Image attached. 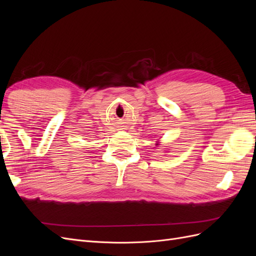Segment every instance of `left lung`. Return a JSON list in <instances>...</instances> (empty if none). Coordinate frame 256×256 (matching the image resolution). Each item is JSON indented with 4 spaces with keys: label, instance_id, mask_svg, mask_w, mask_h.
Segmentation results:
<instances>
[{
    "label": "left lung",
    "instance_id": "left-lung-1",
    "mask_svg": "<svg viewBox=\"0 0 256 256\" xmlns=\"http://www.w3.org/2000/svg\"><path fill=\"white\" fill-rule=\"evenodd\" d=\"M156 145H158V144H156Z\"/></svg>",
    "mask_w": 256,
    "mask_h": 256
}]
</instances>
